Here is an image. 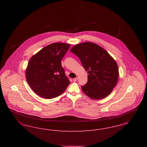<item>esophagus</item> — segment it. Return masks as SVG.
Wrapping results in <instances>:
<instances>
[{"instance_id": "obj_1", "label": "esophagus", "mask_w": 147, "mask_h": 147, "mask_svg": "<svg viewBox=\"0 0 147 147\" xmlns=\"http://www.w3.org/2000/svg\"><path fill=\"white\" fill-rule=\"evenodd\" d=\"M73 82H77V80H78V78H77V77H76V78H74V79H73Z\"/></svg>"}]
</instances>
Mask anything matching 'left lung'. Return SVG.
Listing matches in <instances>:
<instances>
[{"label":"left lung","instance_id":"8db88e82","mask_svg":"<svg viewBox=\"0 0 147 147\" xmlns=\"http://www.w3.org/2000/svg\"><path fill=\"white\" fill-rule=\"evenodd\" d=\"M70 52L79 57L88 74V82L82 86V91L92 99L107 97L119 78L118 65L115 59L105 49L92 42L76 45Z\"/></svg>","mask_w":147,"mask_h":147}]
</instances>
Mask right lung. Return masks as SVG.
Listing matches in <instances>:
<instances>
[{
    "mask_svg": "<svg viewBox=\"0 0 147 147\" xmlns=\"http://www.w3.org/2000/svg\"><path fill=\"white\" fill-rule=\"evenodd\" d=\"M70 46L64 43H53L43 48L30 59L26 79L31 88L38 96L45 98H56L70 84L61 64V60Z\"/></svg>",
    "mask_w": 147,
    "mask_h": 147,
    "instance_id": "obj_1",
    "label": "right lung"
}]
</instances>
